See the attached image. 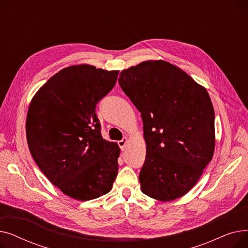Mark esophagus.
<instances>
[{
  "instance_id": "34e87169",
  "label": "esophagus",
  "mask_w": 248,
  "mask_h": 248,
  "mask_svg": "<svg viewBox=\"0 0 248 248\" xmlns=\"http://www.w3.org/2000/svg\"><path fill=\"white\" fill-rule=\"evenodd\" d=\"M127 142H128V139H127V138H124L122 140L119 141V146H120V148H121L123 151L125 149V147H126V145H127Z\"/></svg>"
}]
</instances>
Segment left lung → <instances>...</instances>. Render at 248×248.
I'll use <instances>...</instances> for the list:
<instances>
[{
	"label": "left lung",
	"mask_w": 248,
	"mask_h": 248,
	"mask_svg": "<svg viewBox=\"0 0 248 248\" xmlns=\"http://www.w3.org/2000/svg\"><path fill=\"white\" fill-rule=\"evenodd\" d=\"M120 85L141 113L146 161L141 192L168 202L198 182L215 149L214 108L204 86L164 60L124 69Z\"/></svg>",
	"instance_id": "obj_1"
}]
</instances>
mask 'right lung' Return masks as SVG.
<instances>
[{"mask_svg": "<svg viewBox=\"0 0 248 248\" xmlns=\"http://www.w3.org/2000/svg\"><path fill=\"white\" fill-rule=\"evenodd\" d=\"M117 75L71 65L49 78L30 102L26 136L32 157L52 184L78 201L108 194L119 171L121 149L102 138L95 113Z\"/></svg>", "mask_w": 248, "mask_h": 248, "instance_id": "right-lung-1", "label": "right lung"}]
</instances>
